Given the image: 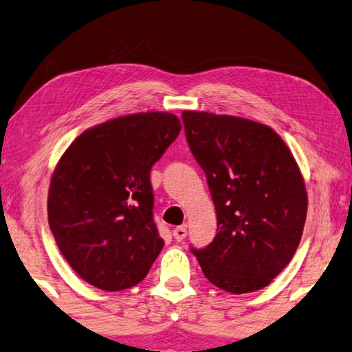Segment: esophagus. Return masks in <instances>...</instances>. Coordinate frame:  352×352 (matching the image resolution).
<instances>
[{"mask_svg":"<svg viewBox=\"0 0 352 352\" xmlns=\"http://www.w3.org/2000/svg\"><path fill=\"white\" fill-rule=\"evenodd\" d=\"M187 235V228L186 226H177L176 229H173V237H175L176 241H182Z\"/></svg>","mask_w":352,"mask_h":352,"instance_id":"1","label":"esophagus"}]
</instances>
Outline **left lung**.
<instances>
[{
  "instance_id": "8db88e82",
  "label": "left lung",
  "mask_w": 352,
  "mask_h": 352,
  "mask_svg": "<svg viewBox=\"0 0 352 352\" xmlns=\"http://www.w3.org/2000/svg\"><path fill=\"white\" fill-rule=\"evenodd\" d=\"M193 157L204 170L217 212V235L195 250L218 289L241 295L267 287L302 237L307 190L285 142L252 120L184 111Z\"/></svg>"
}]
</instances>
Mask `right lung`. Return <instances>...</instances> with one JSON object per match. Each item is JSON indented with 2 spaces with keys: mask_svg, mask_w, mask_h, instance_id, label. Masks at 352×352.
Masks as SVG:
<instances>
[{
  "mask_svg": "<svg viewBox=\"0 0 352 352\" xmlns=\"http://www.w3.org/2000/svg\"><path fill=\"white\" fill-rule=\"evenodd\" d=\"M181 128L170 112L124 115L84 131L57 162L50 229L70 267L96 289L137 285L162 251L149 173Z\"/></svg>",
  "mask_w": 352,
  "mask_h": 352,
  "instance_id": "right-lung-1",
  "label": "right lung"
}]
</instances>
